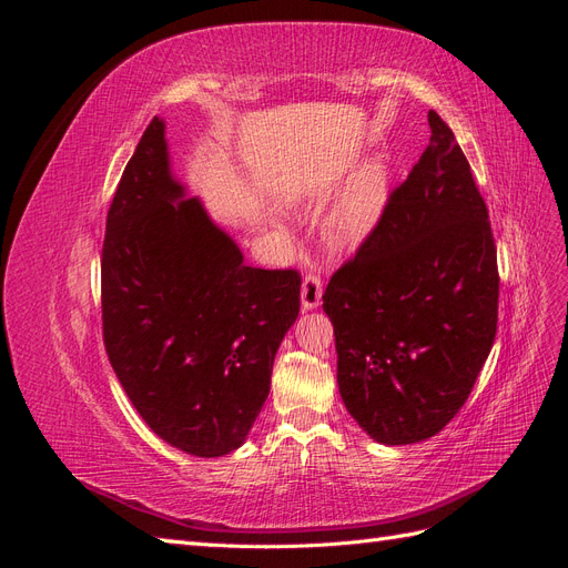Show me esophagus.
Here are the masks:
<instances>
[{
  "label": "esophagus",
  "instance_id": "esophagus-1",
  "mask_svg": "<svg viewBox=\"0 0 568 568\" xmlns=\"http://www.w3.org/2000/svg\"><path fill=\"white\" fill-rule=\"evenodd\" d=\"M320 303H322V280L317 274H305L303 286H301L303 311H315Z\"/></svg>",
  "mask_w": 568,
  "mask_h": 568
}]
</instances>
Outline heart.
Here are the masks:
<instances>
[{
	"label": "heart",
	"mask_w": 568,
	"mask_h": 568,
	"mask_svg": "<svg viewBox=\"0 0 568 568\" xmlns=\"http://www.w3.org/2000/svg\"><path fill=\"white\" fill-rule=\"evenodd\" d=\"M388 189L390 165L384 156H374L357 168L324 220L326 242L338 251H353L363 244L379 225L388 203Z\"/></svg>",
	"instance_id": "heart-1"
}]
</instances>
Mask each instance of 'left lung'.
I'll list each match as a JSON object with an SVG mask.
<instances>
[{"label": "left lung", "instance_id": "8db88e82", "mask_svg": "<svg viewBox=\"0 0 568 568\" xmlns=\"http://www.w3.org/2000/svg\"><path fill=\"white\" fill-rule=\"evenodd\" d=\"M390 194L379 225L324 291L343 405L376 443L436 436L467 403L497 332V255L453 130Z\"/></svg>", "mask_w": 568, "mask_h": 568}]
</instances>
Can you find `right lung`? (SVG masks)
<instances>
[{
    "instance_id": "right-lung-1",
    "label": "right lung",
    "mask_w": 568,
    "mask_h": 568,
    "mask_svg": "<svg viewBox=\"0 0 568 568\" xmlns=\"http://www.w3.org/2000/svg\"><path fill=\"white\" fill-rule=\"evenodd\" d=\"M301 311V274L244 263L170 170L153 118L120 178L101 251L111 367L159 438L196 457L242 445Z\"/></svg>"
}]
</instances>
